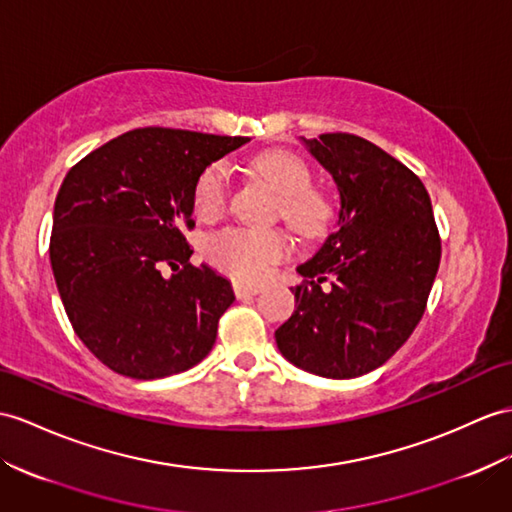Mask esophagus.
Segmentation results:
<instances>
[{
  "mask_svg": "<svg viewBox=\"0 0 512 512\" xmlns=\"http://www.w3.org/2000/svg\"><path fill=\"white\" fill-rule=\"evenodd\" d=\"M260 286L258 284H245V282H234V293L239 299H245V297H252V295H258Z\"/></svg>",
  "mask_w": 512,
  "mask_h": 512,
  "instance_id": "obj_1",
  "label": "esophagus"
}]
</instances>
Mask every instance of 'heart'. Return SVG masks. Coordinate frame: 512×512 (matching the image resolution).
I'll use <instances>...</instances> for the list:
<instances>
[{
  "mask_svg": "<svg viewBox=\"0 0 512 512\" xmlns=\"http://www.w3.org/2000/svg\"><path fill=\"white\" fill-rule=\"evenodd\" d=\"M254 171L280 195V215L289 226L317 236L328 226L330 204L319 191L310 189V169L302 158L284 149H271L254 158ZM193 204L202 219H219L230 204V169L226 162H213L195 184ZM210 263L228 276L256 282L267 276L273 263L291 252V239L282 230L226 228L206 239Z\"/></svg>",
  "mask_w": 512,
  "mask_h": 512,
  "instance_id": "heart-1",
  "label": "heart"
}]
</instances>
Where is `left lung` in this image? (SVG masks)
I'll return each instance as SVG.
<instances>
[{
  "label": "left lung",
  "instance_id": "1",
  "mask_svg": "<svg viewBox=\"0 0 512 512\" xmlns=\"http://www.w3.org/2000/svg\"><path fill=\"white\" fill-rule=\"evenodd\" d=\"M341 195L336 230L299 265L295 313L278 350L323 378L384 365L417 328L439 271L441 239L426 186L400 160L356 134L302 139ZM332 279L331 291L320 284Z\"/></svg>",
  "mask_w": 512,
  "mask_h": 512
}]
</instances>
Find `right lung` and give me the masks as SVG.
Listing matches in <instances>:
<instances>
[{"mask_svg": "<svg viewBox=\"0 0 512 512\" xmlns=\"http://www.w3.org/2000/svg\"><path fill=\"white\" fill-rule=\"evenodd\" d=\"M249 136L130 130L73 165L54 204L49 260L91 354L134 380L167 378L213 350L230 282L191 265L195 184ZM172 267V276L164 269Z\"/></svg>", "mask_w": 512, "mask_h": 512, "instance_id": "obj_1", "label": "right lung"}]
</instances>
